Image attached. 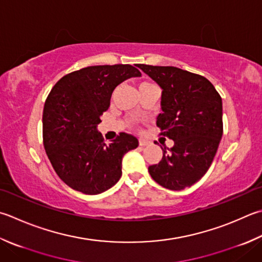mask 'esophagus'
<instances>
[{
    "label": "esophagus",
    "mask_w": 262,
    "mask_h": 262,
    "mask_svg": "<svg viewBox=\"0 0 262 262\" xmlns=\"http://www.w3.org/2000/svg\"><path fill=\"white\" fill-rule=\"evenodd\" d=\"M150 144V141L145 140V138H140V145L141 146H145V145H148Z\"/></svg>",
    "instance_id": "esophagus-1"
}]
</instances>
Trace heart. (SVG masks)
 I'll use <instances>...</instances> for the list:
<instances>
[{"mask_svg":"<svg viewBox=\"0 0 262 262\" xmlns=\"http://www.w3.org/2000/svg\"><path fill=\"white\" fill-rule=\"evenodd\" d=\"M142 85H147V83H143ZM142 85H141V86H142Z\"/></svg>","mask_w":262,"mask_h":262,"instance_id":"obj_1","label":"heart"}]
</instances>
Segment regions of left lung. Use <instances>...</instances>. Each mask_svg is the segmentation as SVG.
I'll return each mask as SVG.
<instances>
[{
	"mask_svg": "<svg viewBox=\"0 0 262 262\" xmlns=\"http://www.w3.org/2000/svg\"><path fill=\"white\" fill-rule=\"evenodd\" d=\"M162 90L157 126L173 141L148 172L163 187L181 191L208 171L223 137V101L203 76L176 67L136 64Z\"/></svg>",
	"mask_w": 262,
	"mask_h": 262,
	"instance_id": "8db88e82",
	"label": "left lung"
}]
</instances>
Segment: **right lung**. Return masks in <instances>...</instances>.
<instances>
[{"label": "right lung", "mask_w": 262, "mask_h": 262, "mask_svg": "<svg viewBox=\"0 0 262 262\" xmlns=\"http://www.w3.org/2000/svg\"><path fill=\"white\" fill-rule=\"evenodd\" d=\"M130 64L92 66L62 77L43 110L44 147L61 181L87 195L103 193L121 177V162L138 140L120 133L105 144L97 125L116 87L141 77Z\"/></svg>", "instance_id": "1"}]
</instances>
